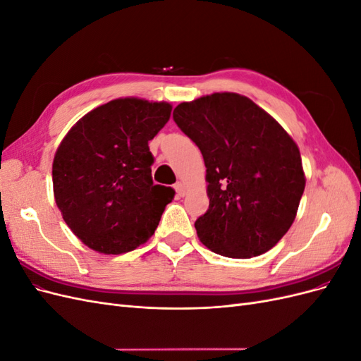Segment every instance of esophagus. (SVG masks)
<instances>
[{
    "label": "esophagus",
    "mask_w": 361,
    "mask_h": 361,
    "mask_svg": "<svg viewBox=\"0 0 361 361\" xmlns=\"http://www.w3.org/2000/svg\"><path fill=\"white\" fill-rule=\"evenodd\" d=\"M174 190H176L179 197H183L185 192H187V188H185V183L183 182H178L176 185H174Z\"/></svg>",
    "instance_id": "1"
}]
</instances>
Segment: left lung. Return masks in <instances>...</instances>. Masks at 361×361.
I'll return each instance as SVG.
<instances>
[{
    "mask_svg": "<svg viewBox=\"0 0 361 361\" xmlns=\"http://www.w3.org/2000/svg\"><path fill=\"white\" fill-rule=\"evenodd\" d=\"M173 118L204 159L209 209L194 224L202 244L233 259L267 253L289 231L304 192L297 143L238 93L182 102Z\"/></svg>",
    "mask_w": 361,
    "mask_h": 361,
    "instance_id": "8db88e82",
    "label": "left lung"
}]
</instances>
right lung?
I'll return each mask as SVG.
<instances>
[{
  "label": "right lung",
  "instance_id": "1",
  "mask_svg": "<svg viewBox=\"0 0 361 361\" xmlns=\"http://www.w3.org/2000/svg\"><path fill=\"white\" fill-rule=\"evenodd\" d=\"M171 104L118 97L76 122L52 162L54 197L71 231L104 255L133 251L155 233L174 190L152 180L149 141Z\"/></svg>",
  "mask_w": 361,
  "mask_h": 361
}]
</instances>
